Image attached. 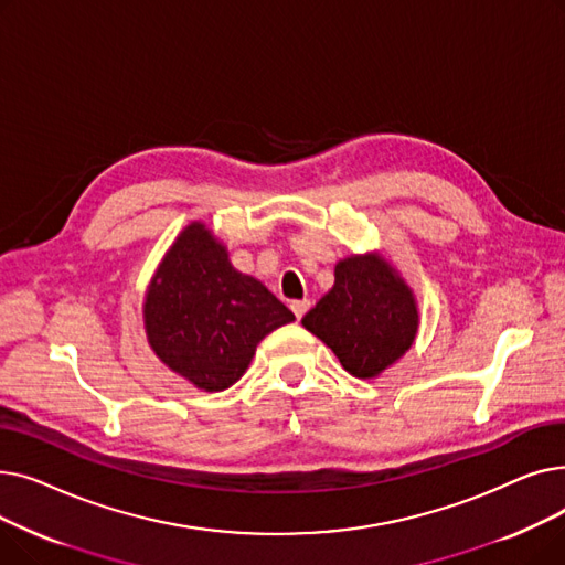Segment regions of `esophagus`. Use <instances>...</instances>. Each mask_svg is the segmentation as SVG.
I'll return each instance as SVG.
<instances>
[{"instance_id": "obj_1", "label": "esophagus", "mask_w": 565, "mask_h": 565, "mask_svg": "<svg viewBox=\"0 0 565 565\" xmlns=\"http://www.w3.org/2000/svg\"><path fill=\"white\" fill-rule=\"evenodd\" d=\"M309 307H311L309 300H295V302H290V309H292V313H295V318H298V320H302V316L309 311Z\"/></svg>"}]
</instances>
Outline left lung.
<instances>
[{"label": "left lung", "instance_id": "obj_1", "mask_svg": "<svg viewBox=\"0 0 565 565\" xmlns=\"http://www.w3.org/2000/svg\"><path fill=\"white\" fill-rule=\"evenodd\" d=\"M354 377H373L412 345L419 313L412 290L377 256H350L334 270V286L302 318Z\"/></svg>", "mask_w": 565, "mask_h": 565}]
</instances>
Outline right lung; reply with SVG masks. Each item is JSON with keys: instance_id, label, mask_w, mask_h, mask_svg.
<instances>
[{"instance_id": "obj_1", "label": "right lung", "mask_w": 565, "mask_h": 565, "mask_svg": "<svg viewBox=\"0 0 565 565\" xmlns=\"http://www.w3.org/2000/svg\"><path fill=\"white\" fill-rule=\"evenodd\" d=\"M143 318L158 358L205 392L228 390L258 341L295 320L260 281L233 270L226 249L199 222L167 252L146 292Z\"/></svg>"}]
</instances>
